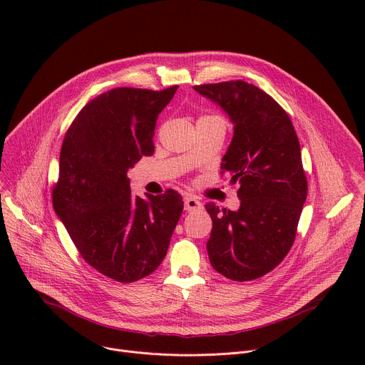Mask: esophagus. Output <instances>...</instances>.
<instances>
[{
    "label": "esophagus",
    "mask_w": 365,
    "mask_h": 365,
    "mask_svg": "<svg viewBox=\"0 0 365 365\" xmlns=\"http://www.w3.org/2000/svg\"><path fill=\"white\" fill-rule=\"evenodd\" d=\"M200 206H202V203L196 197H193V196H186L185 197V211L192 212V211L200 210Z\"/></svg>",
    "instance_id": "1"
}]
</instances>
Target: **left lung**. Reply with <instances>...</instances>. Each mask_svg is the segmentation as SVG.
Returning <instances> with one entry per match:
<instances>
[{
  "label": "left lung",
  "mask_w": 365,
  "mask_h": 365,
  "mask_svg": "<svg viewBox=\"0 0 365 365\" xmlns=\"http://www.w3.org/2000/svg\"><path fill=\"white\" fill-rule=\"evenodd\" d=\"M193 89L234 125L221 169L240 185L237 211L205 205L212 218L207 255L222 276L254 280L279 266L294 241L307 196L300 144L289 115L259 88L230 81Z\"/></svg>",
  "instance_id": "obj_1"
}]
</instances>
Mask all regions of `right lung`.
<instances>
[{
    "instance_id": "add662e5",
    "label": "right lung",
    "mask_w": 365,
    "mask_h": 365,
    "mask_svg": "<svg viewBox=\"0 0 365 365\" xmlns=\"http://www.w3.org/2000/svg\"><path fill=\"white\" fill-rule=\"evenodd\" d=\"M115 88L81 110L59 158L53 207L85 262L103 276L131 283L151 274L168 254L183 211L182 196H134L127 178L154 153L155 120L175 96Z\"/></svg>"
}]
</instances>
